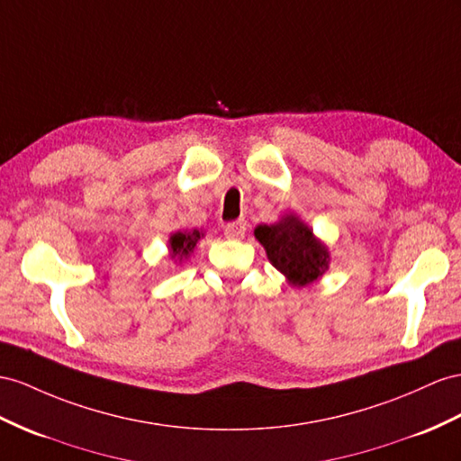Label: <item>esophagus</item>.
<instances>
[{"instance_id": "esophagus-1", "label": "esophagus", "mask_w": 461, "mask_h": 461, "mask_svg": "<svg viewBox=\"0 0 461 461\" xmlns=\"http://www.w3.org/2000/svg\"><path fill=\"white\" fill-rule=\"evenodd\" d=\"M245 231H247V223L245 220H235L230 221L226 228H223V233H226L228 240H243L245 238Z\"/></svg>"}]
</instances>
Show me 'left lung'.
Instances as JSON below:
<instances>
[{
	"label": "left lung",
	"mask_w": 461,
	"mask_h": 461,
	"mask_svg": "<svg viewBox=\"0 0 461 461\" xmlns=\"http://www.w3.org/2000/svg\"><path fill=\"white\" fill-rule=\"evenodd\" d=\"M255 238L292 286H308L329 268L327 247L296 214L282 216L270 226H257Z\"/></svg>",
	"instance_id": "left-lung-1"
}]
</instances>
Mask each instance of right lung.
<instances>
[{"label":"right lung","mask_w":461,"mask_h":461,"mask_svg":"<svg viewBox=\"0 0 461 461\" xmlns=\"http://www.w3.org/2000/svg\"><path fill=\"white\" fill-rule=\"evenodd\" d=\"M203 238V233L198 230L193 231H176L169 238V255L171 258H176V261H183V258L191 257V253L194 251L196 243Z\"/></svg>","instance_id":"obj_1"}]
</instances>
